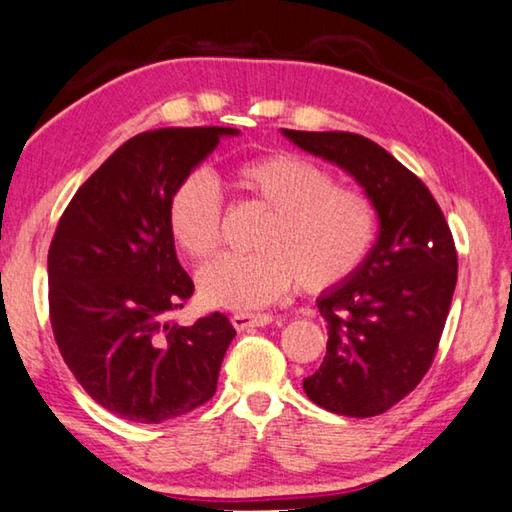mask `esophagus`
<instances>
[{
  "label": "esophagus",
  "instance_id": "1",
  "mask_svg": "<svg viewBox=\"0 0 512 512\" xmlns=\"http://www.w3.org/2000/svg\"><path fill=\"white\" fill-rule=\"evenodd\" d=\"M272 322V315H251V313H233L231 324L236 326V331H247L254 326H265Z\"/></svg>",
  "mask_w": 512,
  "mask_h": 512
}]
</instances>
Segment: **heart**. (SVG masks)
<instances>
[{
  "label": "heart",
  "mask_w": 512,
  "mask_h": 512,
  "mask_svg": "<svg viewBox=\"0 0 512 512\" xmlns=\"http://www.w3.org/2000/svg\"><path fill=\"white\" fill-rule=\"evenodd\" d=\"M236 186L270 211L254 238V254H224L199 272L206 304L256 311L292 283L326 292L351 279L367 261L379 231L372 199L338 186L324 165L279 152L240 163ZM167 226L177 247L206 261L220 247L222 192L208 172L195 170L167 199Z\"/></svg>",
  "instance_id": "obj_1"
}]
</instances>
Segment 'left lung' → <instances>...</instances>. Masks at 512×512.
<instances>
[{
  "instance_id": "left-lung-1",
  "label": "left lung",
  "mask_w": 512,
  "mask_h": 512,
  "mask_svg": "<svg viewBox=\"0 0 512 512\" xmlns=\"http://www.w3.org/2000/svg\"><path fill=\"white\" fill-rule=\"evenodd\" d=\"M283 136L347 170L379 213L367 261L317 299L329 342L304 390L331 413L381 415L417 388L438 351L458 279L454 236L431 190L370 138L292 129Z\"/></svg>"
}]
</instances>
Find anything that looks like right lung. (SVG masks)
Listing matches in <instances>:
<instances>
[{
	"instance_id": "obj_1",
	"label": "right lung",
	"mask_w": 512,
	"mask_h": 512,
	"mask_svg": "<svg viewBox=\"0 0 512 512\" xmlns=\"http://www.w3.org/2000/svg\"><path fill=\"white\" fill-rule=\"evenodd\" d=\"M231 127L133 136L83 183L49 245V320L81 388L140 424L186 415L215 395L236 329L222 313L170 320L195 292L167 226V199Z\"/></svg>"
}]
</instances>
